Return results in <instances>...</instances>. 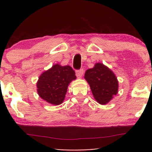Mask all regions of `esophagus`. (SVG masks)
Returning a JSON list of instances; mask_svg holds the SVG:
<instances>
[{
    "mask_svg": "<svg viewBox=\"0 0 152 152\" xmlns=\"http://www.w3.org/2000/svg\"><path fill=\"white\" fill-rule=\"evenodd\" d=\"M83 74V69H80V70H78L76 71V76L78 78L81 77L82 75Z\"/></svg>",
    "mask_w": 152,
    "mask_h": 152,
    "instance_id": "obj_1",
    "label": "esophagus"
}]
</instances>
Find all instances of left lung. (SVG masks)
<instances>
[{
	"instance_id": "8db88e82",
	"label": "left lung",
	"mask_w": 152,
	"mask_h": 152,
	"mask_svg": "<svg viewBox=\"0 0 152 152\" xmlns=\"http://www.w3.org/2000/svg\"><path fill=\"white\" fill-rule=\"evenodd\" d=\"M84 78L99 104H107L118 93V81L116 75L102 63H96L94 68L86 70Z\"/></svg>"
}]
</instances>
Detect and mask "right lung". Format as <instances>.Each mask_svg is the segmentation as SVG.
<instances>
[{"label":"right lung","mask_w":152,"mask_h":152,"mask_svg":"<svg viewBox=\"0 0 152 152\" xmlns=\"http://www.w3.org/2000/svg\"><path fill=\"white\" fill-rule=\"evenodd\" d=\"M76 78L71 66L55 64L40 75L36 83L38 96L48 104L60 105L65 99L68 86Z\"/></svg>","instance_id":"1"}]
</instances>
